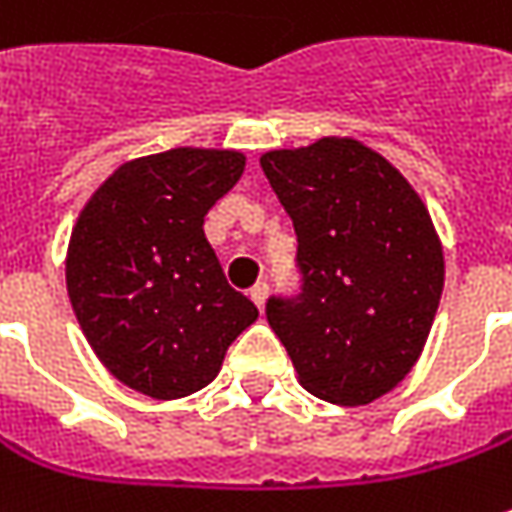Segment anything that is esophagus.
<instances>
[{
    "label": "esophagus",
    "mask_w": 512,
    "mask_h": 512,
    "mask_svg": "<svg viewBox=\"0 0 512 512\" xmlns=\"http://www.w3.org/2000/svg\"><path fill=\"white\" fill-rule=\"evenodd\" d=\"M266 295H269V283L266 280H257L255 286L249 289V298L255 300V306L263 312V303H266Z\"/></svg>",
    "instance_id": "1"
}]
</instances>
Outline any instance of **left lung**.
Returning <instances> with one entry per match:
<instances>
[{"instance_id": "8db88e82", "label": "left lung", "mask_w": 512, "mask_h": 512, "mask_svg": "<svg viewBox=\"0 0 512 512\" xmlns=\"http://www.w3.org/2000/svg\"><path fill=\"white\" fill-rule=\"evenodd\" d=\"M260 168L289 214L298 289L266 318L323 401L358 407L404 381L444 289V255L421 197L355 140L269 151Z\"/></svg>"}]
</instances>
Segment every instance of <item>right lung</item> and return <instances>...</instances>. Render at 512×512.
I'll list each match as a JSON object with an SVG mask.
<instances>
[{
    "label": "right lung",
    "mask_w": 512,
    "mask_h": 512,
    "mask_svg": "<svg viewBox=\"0 0 512 512\" xmlns=\"http://www.w3.org/2000/svg\"><path fill=\"white\" fill-rule=\"evenodd\" d=\"M243 154L174 148L117 168L68 246L77 321L123 384L183 398L220 372L257 306L229 286L203 217L243 174Z\"/></svg>",
    "instance_id": "obj_1"
}]
</instances>
